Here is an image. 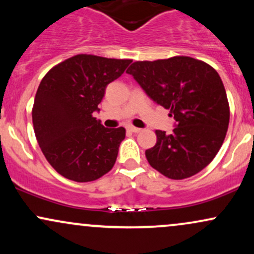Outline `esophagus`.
Here are the masks:
<instances>
[{
    "mask_svg": "<svg viewBox=\"0 0 254 254\" xmlns=\"http://www.w3.org/2000/svg\"><path fill=\"white\" fill-rule=\"evenodd\" d=\"M127 130L132 131V132H139V131H141L142 129H139V127H133V125H129V127H127Z\"/></svg>",
    "mask_w": 254,
    "mask_h": 254,
    "instance_id": "1",
    "label": "esophagus"
}]
</instances>
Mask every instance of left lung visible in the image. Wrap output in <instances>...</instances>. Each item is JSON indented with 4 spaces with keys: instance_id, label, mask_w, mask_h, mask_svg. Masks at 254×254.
Returning a JSON list of instances; mask_svg holds the SVG:
<instances>
[{
    "instance_id": "1",
    "label": "left lung",
    "mask_w": 254,
    "mask_h": 254,
    "mask_svg": "<svg viewBox=\"0 0 254 254\" xmlns=\"http://www.w3.org/2000/svg\"><path fill=\"white\" fill-rule=\"evenodd\" d=\"M155 103L177 122L172 133L156 130V144L145 150L148 162L174 180L205 168L222 145L229 124V104L217 71L189 56L137 61L127 70Z\"/></svg>"
}]
</instances>
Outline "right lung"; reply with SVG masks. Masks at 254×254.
Returning <instances> with one entry per match:
<instances>
[{
  "instance_id": "right-lung-1",
  "label": "right lung",
  "mask_w": 254,
  "mask_h": 254,
  "mask_svg": "<svg viewBox=\"0 0 254 254\" xmlns=\"http://www.w3.org/2000/svg\"><path fill=\"white\" fill-rule=\"evenodd\" d=\"M130 63L80 54L43 77L32 109L34 133L49 164L66 179L93 182L115 166L125 129L104 127L93 113Z\"/></svg>"
}]
</instances>
